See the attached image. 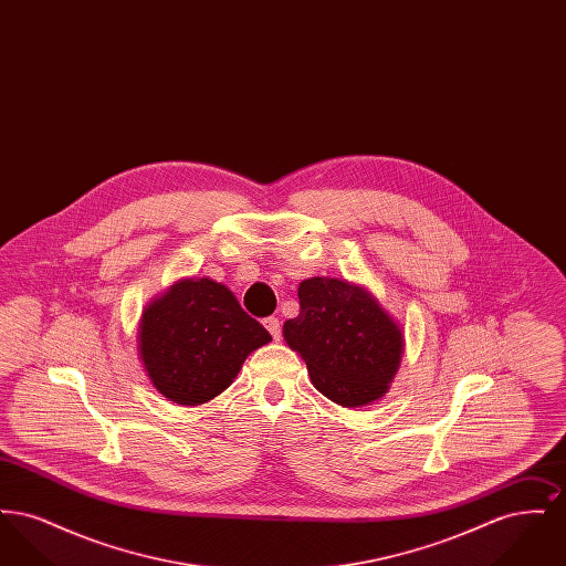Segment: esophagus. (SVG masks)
<instances>
[{
	"instance_id": "obj_1",
	"label": "esophagus",
	"mask_w": 566,
	"mask_h": 566,
	"mask_svg": "<svg viewBox=\"0 0 566 566\" xmlns=\"http://www.w3.org/2000/svg\"><path fill=\"white\" fill-rule=\"evenodd\" d=\"M263 323H265V326H268V331H270L271 337L277 342V339L282 337V326H280V321H277L275 316H270V318H265Z\"/></svg>"
}]
</instances>
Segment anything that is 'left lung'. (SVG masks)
I'll list each match as a JSON object with an SVG mask.
<instances>
[{
	"mask_svg": "<svg viewBox=\"0 0 566 566\" xmlns=\"http://www.w3.org/2000/svg\"><path fill=\"white\" fill-rule=\"evenodd\" d=\"M298 307L284 323V339L324 397L344 407L384 397L401 363L403 335L374 295L337 277H310L298 284Z\"/></svg>",
	"mask_w": 566,
	"mask_h": 566,
	"instance_id": "left-lung-1",
	"label": "left lung"
}]
</instances>
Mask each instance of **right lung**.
I'll list each match as a JSON object with an SVG mask.
<instances>
[{
    "mask_svg": "<svg viewBox=\"0 0 566 566\" xmlns=\"http://www.w3.org/2000/svg\"><path fill=\"white\" fill-rule=\"evenodd\" d=\"M233 293L210 277L182 280L153 301L139 323V356L165 399L201 405L240 374L245 356L270 344Z\"/></svg>",
    "mask_w": 566,
    "mask_h": 566,
    "instance_id": "obj_1",
    "label": "right lung"
}]
</instances>
